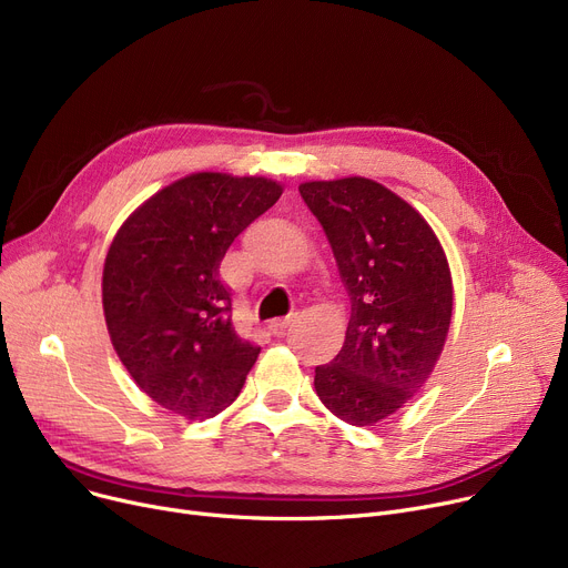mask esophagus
<instances>
[{
	"label": "esophagus",
	"mask_w": 568,
	"mask_h": 568,
	"mask_svg": "<svg viewBox=\"0 0 568 568\" xmlns=\"http://www.w3.org/2000/svg\"><path fill=\"white\" fill-rule=\"evenodd\" d=\"M296 322V317L294 315H290V317H281V320H274V322H268V332H272L274 336H285V332L290 329V326Z\"/></svg>",
	"instance_id": "obj_1"
}]
</instances>
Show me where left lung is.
I'll return each instance as SVG.
<instances>
[{"label":"left lung","instance_id":"8db88e82","mask_svg":"<svg viewBox=\"0 0 568 568\" xmlns=\"http://www.w3.org/2000/svg\"><path fill=\"white\" fill-rule=\"evenodd\" d=\"M329 239L352 315L315 392L349 426H375L430 377L454 311L452 268L412 204L366 176L300 186Z\"/></svg>","mask_w":568,"mask_h":568}]
</instances>
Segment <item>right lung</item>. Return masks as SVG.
<instances>
[{
    "label": "right lung",
    "instance_id": "add662e5",
    "mask_svg": "<svg viewBox=\"0 0 568 568\" xmlns=\"http://www.w3.org/2000/svg\"><path fill=\"white\" fill-rule=\"evenodd\" d=\"M266 176L193 172L142 202L103 264L112 347L161 407L202 422L242 392L260 347L232 326L219 268L234 236L281 197Z\"/></svg>",
    "mask_w": 568,
    "mask_h": 568
}]
</instances>
